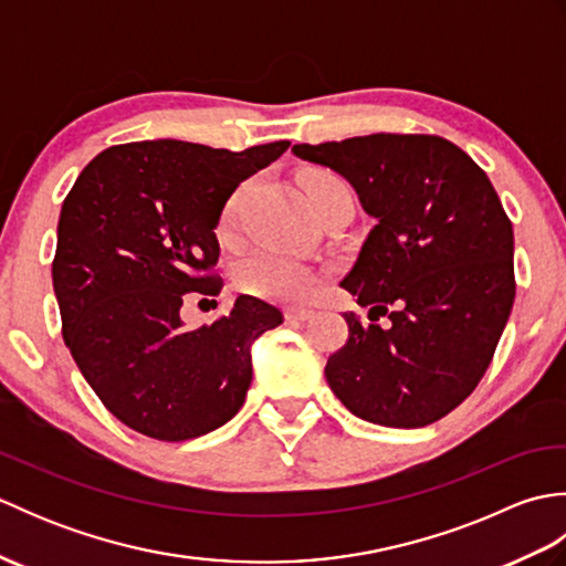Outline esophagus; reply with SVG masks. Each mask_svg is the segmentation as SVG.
Wrapping results in <instances>:
<instances>
[{
	"label": "esophagus",
	"instance_id": "34e87169",
	"mask_svg": "<svg viewBox=\"0 0 566 566\" xmlns=\"http://www.w3.org/2000/svg\"><path fill=\"white\" fill-rule=\"evenodd\" d=\"M284 318L290 323H302V321H308L314 318V308H306V306H292L284 311Z\"/></svg>",
	"mask_w": 566,
	"mask_h": 566
}]
</instances>
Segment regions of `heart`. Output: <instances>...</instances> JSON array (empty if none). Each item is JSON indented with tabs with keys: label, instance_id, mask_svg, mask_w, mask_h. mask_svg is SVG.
Masks as SVG:
<instances>
[{
	"label": "heart",
	"instance_id": "heart-1",
	"mask_svg": "<svg viewBox=\"0 0 566 566\" xmlns=\"http://www.w3.org/2000/svg\"><path fill=\"white\" fill-rule=\"evenodd\" d=\"M321 187H345L343 179H338L331 172H308L304 177V191L321 189ZM240 199H243V189H238L226 201L219 221V233H228L235 223ZM235 284L238 290L245 294L260 296V298H272V302H304L316 290L318 274L314 268H308L306 262L296 260L292 255H284V252L276 250H255L250 252L248 258L238 262L235 268Z\"/></svg>",
	"mask_w": 566,
	"mask_h": 566
}]
</instances>
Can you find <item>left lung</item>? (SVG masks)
Segmentation results:
<instances>
[{"label": "left lung", "mask_w": 566, "mask_h": 566, "mask_svg": "<svg viewBox=\"0 0 566 566\" xmlns=\"http://www.w3.org/2000/svg\"><path fill=\"white\" fill-rule=\"evenodd\" d=\"M292 153L345 177L377 221L340 282L371 323L345 314L350 335L326 365L333 394L369 423H436L476 389L513 308V226L494 185L440 136L371 134Z\"/></svg>", "instance_id": "obj_1"}]
</instances>
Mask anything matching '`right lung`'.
Instances as JSON below:
<instances>
[{
    "mask_svg": "<svg viewBox=\"0 0 566 566\" xmlns=\"http://www.w3.org/2000/svg\"><path fill=\"white\" fill-rule=\"evenodd\" d=\"M286 148L290 140L240 153L172 138L126 143L99 153L70 189L53 260L63 338L124 426L179 442L243 406L250 347L280 326L282 311L240 294L231 314L189 331L179 308L219 296L213 228L235 187Z\"/></svg>",
    "mask_w": 566,
    "mask_h": 566,
    "instance_id": "1",
    "label": "right lung"
}]
</instances>
